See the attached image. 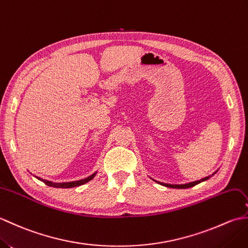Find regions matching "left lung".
Returning a JSON list of instances; mask_svg holds the SVG:
<instances>
[{
  "label": "left lung",
  "instance_id": "8db88e82",
  "mask_svg": "<svg viewBox=\"0 0 248 248\" xmlns=\"http://www.w3.org/2000/svg\"><path fill=\"white\" fill-rule=\"evenodd\" d=\"M217 170L214 171V172L212 173V175H210V176H208V177H204V178H202V179H200V180H196V181L188 182V183H184V184H170V183H164V182L156 181V180H155V179H154V181H155L156 183H159V184H161V186H166V187H172V188H187V187H192V186H196V184H198V183H200V182L208 180V179H209L210 177H212V176L214 175V173H217Z\"/></svg>",
  "mask_w": 248,
  "mask_h": 248
}]
</instances>
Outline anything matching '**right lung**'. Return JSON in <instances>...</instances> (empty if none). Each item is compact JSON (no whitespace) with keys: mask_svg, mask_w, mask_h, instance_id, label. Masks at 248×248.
Here are the masks:
<instances>
[{"mask_svg":"<svg viewBox=\"0 0 248 248\" xmlns=\"http://www.w3.org/2000/svg\"><path fill=\"white\" fill-rule=\"evenodd\" d=\"M96 172H93V175H91L87 178H84V179H81V180H77V181H71V182H52V181H49V180H45V179H41L39 177H36L38 180L43 181L44 183H46V186H52V187H62V188H68V187H76V186H83V184H85L86 182L91 181L92 179L94 178V176H96Z\"/></svg>","mask_w":248,"mask_h":248,"instance_id":"obj_1","label":"right lung"}]
</instances>
